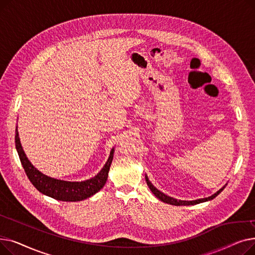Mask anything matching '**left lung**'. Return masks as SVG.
Segmentation results:
<instances>
[{
    "label": "left lung",
    "instance_id": "obj_1",
    "mask_svg": "<svg viewBox=\"0 0 255 255\" xmlns=\"http://www.w3.org/2000/svg\"><path fill=\"white\" fill-rule=\"evenodd\" d=\"M145 182H146V184H148L150 190L153 192V194H155V196L157 198H159L160 200H162L163 203H166V204H169V205H173V206H193V205H197V204H200V203L208 202V200H211L213 198H215L225 188V186H223L222 188L219 189L216 193H214L213 195H211L209 197H206V198H199V199H195V200H180V199L172 198V197L164 194L163 192L159 191L156 188V187L149 181V178L146 177V175H145Z\"/></svg>",
    "mask_w": 255,
    "mask_h": 255
}]
</instances>
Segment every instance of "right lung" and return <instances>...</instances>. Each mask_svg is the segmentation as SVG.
<instances>
[{"mask_svg": "<svg viewBox=\"0 0 255 255\" xmlns=\"http://www.w3.org/2000/svg\"><path fill=\"white\" fill-rule=\"evenodd\" d=\"M15 148L26 176L35 188L39 192L62 202H80L97 193L106 183L115 153V148H113L103 168L94 178L82 182H68L47 177L33 166L21 146L17 127L15 130Z\"/></svg>", "mask_w": 255, "mask_h": 255, "instance_id": "obj_1", "label": "right lung"}]
</instances>
